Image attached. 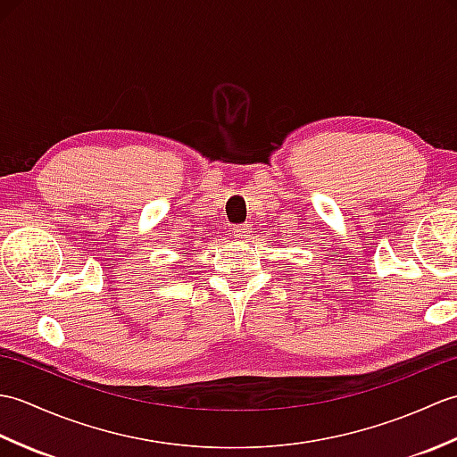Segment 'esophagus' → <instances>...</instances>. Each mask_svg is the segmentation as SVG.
<instances>
[{
	"instance_id": "obj_1",
	"label": "esophagus",
	"mask_w": 457,
	"mask_h": 457,
	"mask_svg": "<svg viewBox=\"0 0 457 457\" xmlns=\"http://www.w3.org/2000/svg\"><path fill=\"white\" fill-rule=\"evenodd\" d=\"M231 234H234V237H237V239H245L247 236H249V226H236L234 229H231Z\"/></svg>"
}]
</instances>
